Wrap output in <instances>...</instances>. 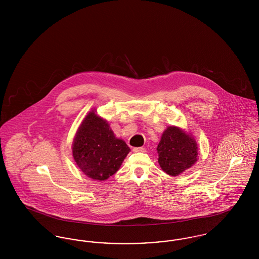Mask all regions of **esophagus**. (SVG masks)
Masks as SVG:
<instances>
[{"mask_svg":"<svg viewBox=\"0 0 259 259\" xmlns=\"http://www.w3.org/2000/svg\"><path fill=\"white\" fill-rule=\"evenodd\" d=\"M133 151L134 152H145L146 149H145V148H143V147H141V148H133Z\"/></svg>","mask_w":259,"mask_h":259,"instance_id":"esophagus-1","label":"esophagus"}]
</instances>
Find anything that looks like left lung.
Listing matches in <instances>:
<instances>
[{"instance_id": "obj_1", "label": "left lung", "mask_w": 259, "mask_h": 259, "mask_svg": "<svg viewBox=\"0 0 259 259\" xmlns=\"http://www.w3.org/2000/svg\"><path fill=\"white\" fill-rule=\"evenodd\" d=\"M157 153L161 169L176 177L189 169L197 161V143L183 129L170 126L162 134Z\"/></svg>"}]
</instances>
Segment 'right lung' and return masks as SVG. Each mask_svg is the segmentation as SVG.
Masks as SVG:
<instances>
[{"label": "right lung", "mask_w": 259, "mask_h": 259, "mask_svg": "<svg viewBox=\"0 0 259 259\" xmlns=\"http://www.w3.org/2000/svg\"><path fill=\"white\" fill-rule=\"evenodd\" d=\"M130 148L117 139L107 120L91 111L78 127L73 156L79 169L92 180L105 181L118 171Z\"/></svg>", "instance_id": "right-lung-1"}]
</instances>
